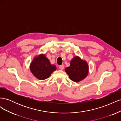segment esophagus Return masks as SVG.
Wrapping results in <instances>:
<instances>
[{
    "instance_id": "esophagus-1",
    "label": "esophagus",
    "mask_w": 121,
    "mask_h": 121,
    "mask_svg": "<svg viewBox=\"0 0 121 121\" xmlns=\"http://www.w3.org/2000/svg\"><path fill=\"white\" fill-rule=\"evenodd\" d=\"M59 68L60 69H61V70H63V69H64V65H60Z\"/></svg>"
}]
</instances>
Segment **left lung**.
Instances as JSON below:
<instances>
[{
  "label": "left lung",
  "instance_id": "obj_1",
  "mask_svg": "<svg viewBox=\"0 0 121 121\" xmlns=\"http://www.w3.org/2000/svg\"><path fill=\"white\" fill-rule=\"evenodd\" d=\"M65 71L73 81L78 82L86 77L88 73V65L85 60L78 56H75L71 61L69 67Z\"/></svg>",
  "mask_w": 121,
  "mask_h": 121
}]
</instances>
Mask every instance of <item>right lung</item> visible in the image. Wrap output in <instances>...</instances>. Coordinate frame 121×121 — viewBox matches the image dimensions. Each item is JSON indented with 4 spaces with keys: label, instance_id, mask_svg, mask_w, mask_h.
<instances>
[{
    "label": "right lung",
    "instance_id": "1",
    "mask_svg": "<svg viewBox=\"0 0 121 121\" xmlns=\"http://www.w3.org/2000/svg\"><path fill=\"white\" fill-rule=\"evenodd\" d=\"M56 69V65L51 64L44 54L35 57L30 65V70L33 75L39 80L48 78Z\"/></svg>",
    "mask_w": 121,
    "mask_h": 121
}]
</instances>
